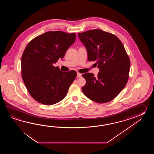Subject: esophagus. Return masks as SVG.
Returning a JSON list of instances; mask_svg holds the SVG:
<instances>
[{
	"mask_svg": "<svg viewBox=\"0 0 154 154\" xmlns=\"http://www.w3.org/2000/svg\"><path fill=\"white\" fill-rule=\"evenodd\" d=\"M82 76V74H80V73H79V72H77V77H81Z\"/></svg>",
	"mask_w": 154,
	"mask_h": 154,
	"instance_id": "1",
	"label": "esophagus"
}]
</instances>
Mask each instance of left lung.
Masks as SVG:
<instances>
[{"label":"left lung","mask_w":154,"mask_h":154,"mask_svg":"<svg viewBox=\"0 0 154 154\" xmlns=\"http://www.w3.org/2000/svg\"><path fill=\"white\" fill-rule=\"evenodd\" d=\"M78 36L88 60H96L100 69L96 77L89 72L82 75L86 80L82 91L93 101H111L125 88L129 78L131 63L124 46L117 37L101 29L78 33Z\"/></svg>","instance_id":"left-lung-1"}]
</instances>
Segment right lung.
<instances>
[{
  "label": "right lung",
  "instance_id": "1",
  "mask_svg": "<svg viewBox=\"0 0 154 154\" xmlns=\"http://www.w3.org/2000/svg\"><path fill=\"white\" fill-rule=\"evenodd\" d=\"M75 33L49 31L27 45L21 57V74L26 88L36 101L52 105L66 97L76 72H63L54 66L75 41Z\"/></svg>",
  "mask_w": 154,
  "mask_h": 154
}]
</instances>
